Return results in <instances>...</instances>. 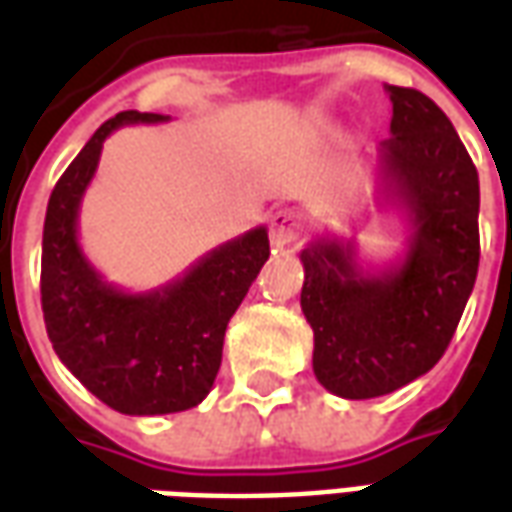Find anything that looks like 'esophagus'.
<instances>
[{
    "label": "esophagus",
    "instance_id": "esophagus-1",
    "mask_svg": "<svg viewBox=\"0 0 512 512\" xmlns=\"http://www.w3.org/2000/svg\"><path fill=\"white\" fill-rule=\"evenodd\" d=\"M301 213L296 208H279L271 213V244L285 246L301 235Z\"/></svg>",
    "mask_w": 512,
    "mask_h": 512
}]
</instances>
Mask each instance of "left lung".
<instances>
[{
	"label": "left lung",
	"mask_w": 512,
	"mask_h": 512,
	"mask_svg": "<svg viewBox=\"0 0 512 512\" xmlns=\"http://www.w3.org/2000/svg\"><path fill=\"white\" fill-rule=\"evenodd\" d=\"M384 90L392 136L378 145V178L389 205L406 213V255L365 271L354 241L326 235L301 249L312 370L345 400L389 395L425 376L447 351L480 266V180L461 136L428 95Z\"/></svg>",
	"instance_id": "left-lung-1"
}]
</instances>
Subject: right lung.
Listing matches in <instances>:
<instances>
[{"label":"right lung","instance_id":"right-lung-1","mask_svg":"<svg viewBox=\"0 0 512 512\" xmlns=\"http://www.w3.org/2000/svg\"><path fill=\"white\" fill-rule=\"evenodd\" d=\"M153 112H120L98 128L51 191L43 224L40 304L60 362L120 414H175L205 400L227 323L268 260V230L255 227L200 257L183 277L147 293L109 285L79 246V208L106 136L131 123H164Z\"/></svg>","mask_w":512,"mask_h":512}]
</instances>
